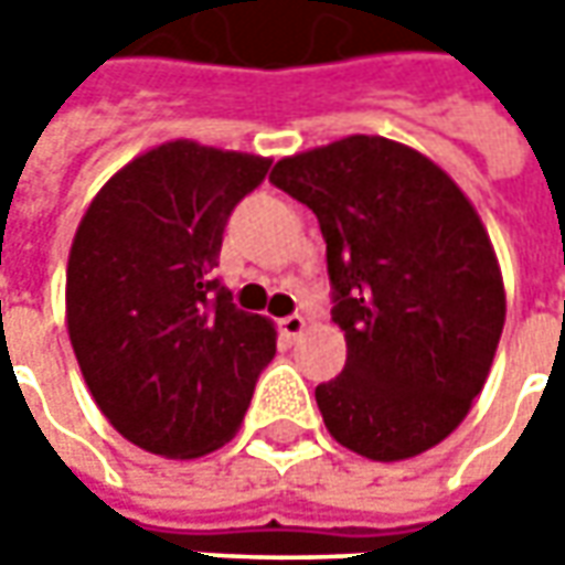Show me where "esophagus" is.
<instances>
[{
  "label": "esophagus",
  "mask_w": 565,
  "mask_h": 565,
  "mask_svg": "<svg viewBox=\"0 0 565 565\" xmlns=\"http://www.w3.org/2000/svg\"><path fill=\"white\" fill-rule=\"evenodd\" d=\"M305 327H308V323H305V317L301 315H289L279 320V333L286 339H298L305 333Z\"/></svg>",
  "instance_id": "esophagus-1"
}]
</instances>
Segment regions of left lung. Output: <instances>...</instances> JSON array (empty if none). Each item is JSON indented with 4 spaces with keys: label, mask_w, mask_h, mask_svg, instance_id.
Masks as SVG:
<instances>
[{
    "label": "left lung",
    "mask_w": 565,
    "mask_h": 565,
    "mask_svg": "<svg viewBox=\"0 0 565 565\" xmlns=\"http://www.w3.org/2000/svg\"><path fill=\"white\" fill-rule=\"evenodd\" d=\"M270 182L315 210L345 367L315 390L327 430L374 462L446 440L484 390L507 320L500 264L459 185L377 135L295 153Z\"/></svg>",
    "instance_id": "obj_1"
}]
</instances>
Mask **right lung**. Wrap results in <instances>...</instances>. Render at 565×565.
<instances>
[{
	"label": "right lung",
	"instance_id": "add662e5",
	"mask_svg": "<svg viewBox=\"0 0 565 565\" xmlns=\"http://www.w3.org/2000/svg\"><path fill=\"white\" fill-rule=\"evenodd\" d=\"M267 172V157L160 143L121 166L77 226L68 339L106 422L147 452L198 459L228 444L276 355L270 320L213 279L232 210Z\"/></svg>",
	"mask_w": 565,
	"mask_h": 565
}]
</instances>
